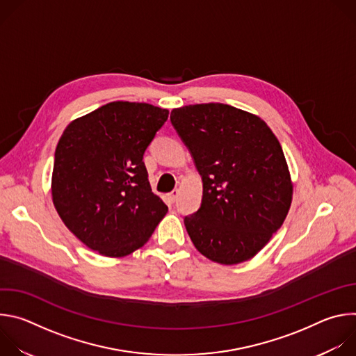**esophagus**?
I'll list each match as a JSON object with an SVG mask.
<instances>
[{
    "label": "esophagus",
    "instance_id": "esophagus-1",
    "mask_svg": "<svg viewBox=\"0 0 356 356\" xmlns=\"http://www.w3.org/2000/svg\"><path fill=\"white\" fill-rule=\"evenodd\" d=\"M168 197H169L170 202H175V201L177 200V197H179V190H177V188H175V190H173Z\"/></svg>",
    "mask_w": 356,
    "mask_h": 356
}]
</instances>
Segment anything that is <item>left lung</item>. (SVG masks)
<instances>
[{
	"label": "left lung",
	"mask_w": 356,
	"mask_h": 356,
	"mask_svg": "<svg viewBox=\"0 0 356 356\" xmlns=\"http://www.w3.org/2000/svg\"><path fill=\"white\" fill-rule=\"evenodd\" d=\"M170 121L202 179L201 206L184 218L194 246L221 265L252 259L282 227L293 198L277 138L258 115L221 103L175 108Z\"/></svg>",
	"instance_id": "obj_1"
}]
</instances>
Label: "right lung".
Returning a JSON list of instances; mask_svg holds the SVG:
<instances>
[{"label": "right lung", "instance_id": "1", "mask_svg": "<svg viewBox=\"0 0 356 356\" xmlns=\"http://www.w3.org/2000/svg\"><path fill=\"white\" fill-rule=\"evenodd\" d=\"M169 110L113 101L72 121L55 152L54 206L90 249L122 258L143 246L168 213L152 193L143 154Z\"/></svg>", "mask_w": 356, "mask_h": 356}]
</instances>
